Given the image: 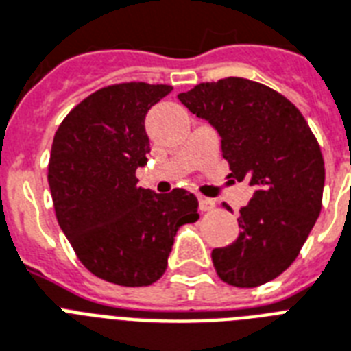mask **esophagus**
<instances>
[{"mask_svg": "<svg viewBox=\"0 0 351 351\" xmlns=\"http://www.w3.org/2000/svg\"><path fill=\"white\" fill-rule=\"evenodd\" d=\"M198 208H200V211H213L215 209V200H211V198H206V197H200L198 198Z\"/></svg>", "mask_w": 351, "mask_h": 351, "instance_id": "esophagus-1", "label": "esophagus"}]
</instances>
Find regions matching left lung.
I'll return each instance as SVG.
<instances>
[{"label": "left lung", "instance_id": "left-lung-1", "mask_svg": "<svg viewBox=\"0 0 351 351\" xmlns=\"http://www.w3.org/2000/svg\"><path fill=\"white\" fill-rule=\"evenodd\" d=\"M178 100L209 121L234 180L255 189L240 209V233L211 251L224 282L255 288L286 271L322 208L324 160L297 107L266 85L245 78L200 84Z\"/></svg>", "mask_w": 351, "mask_h": 351}]
</instances>
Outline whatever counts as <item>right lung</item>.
I'll list each match as a JSON object with an SVG mask.
<instances>
[{
  "label": "right lung",
  "mask_w": 351,
  "mask_h": 351,
  "mask_svg": "<svg viewBox=\"0 0 351 351\" xmlns=\"http://www.w3.org/2000/svg\"><path fill=\"white\" fill-rule=\"evenodd\" d=\"M173 90L143 82L109 85L69 112L52 140L49 187L58 224L93 275L118 286H149L165 273L180 226L197 222L186 189L138 187L151 151L145 114Z\"/></svg>",
  "instance_id": "add662e5"
}]
</instances>
